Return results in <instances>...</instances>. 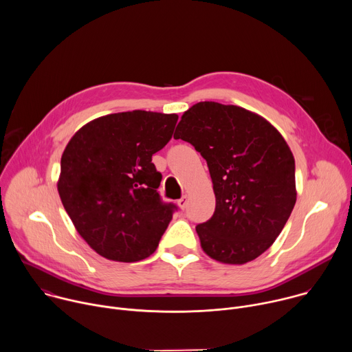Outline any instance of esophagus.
<instances>
[{
	"instance_id": "1",
	"label": "esophagus",
	"mask_w": 352,
	"mask_h": 352,
	"mask_svg": "<svg viewBox=\"0 0 352 352\" xmlns=\"http://www.w3.org/2000/svg\"><path fill=\"white\" fill-rule=\"evenodd\" d=\"M177 204H178V206L184 210V209L186 208V205H188V197H186V196H182L181 199H178Z\"/></svg>"
}]
</instances>
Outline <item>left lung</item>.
<instances>
[{"instance_id":"1","label":"left lung","mask_w":352,"mask_h":352,"mask_svg":"<svg viewBox=\"0 0 352 352\" xmlns=\"http://www.w3.org/2000/svg\"><path fill=\"white\" fill-rule=\"evenodd\" d=\"M174 139L190 143L212 177L216 209L196 226L205 252L228 265L261 256L296 200L295 162L281 133L242 107L200 102L184 113Z\"/></svg>"}]
</instances>
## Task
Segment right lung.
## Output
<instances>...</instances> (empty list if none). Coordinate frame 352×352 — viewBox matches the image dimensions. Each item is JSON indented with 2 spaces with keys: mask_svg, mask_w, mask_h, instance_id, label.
Masks as SVG:
<instances>
[{
  "mask_svg": "<svg viewBox=\"0 0 352 352\" xmlns=\"http://www.w3.org/2000/svg\"><path fill=\"white\" fill-rule=\"evenodd\" d=\"M177 114L126 111L82 126L61 157L58 193L80 236L117 262L148 258L167 230L174 204L157 188L152 156L171 139Z\"/></svg>",
  "mask_w": 352,
  "mask_h": 352,
  "instance_id": "add662e5",
  "label": "right lung"
}]
</instances>
